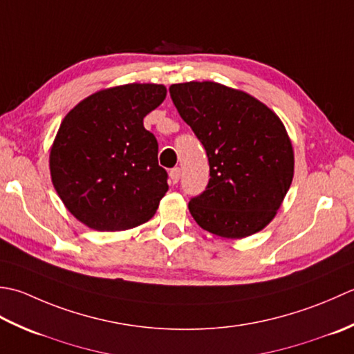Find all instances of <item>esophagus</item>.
<instances>
[{"mask_svg": "<svg viewBox=\"0 0 354 354\" xmlns=\"http://www.w3.org/2000/svg\"><path fill=\"white\" fill-rule=\"evenodd\" d=\"M180 174H182V171H180V168H172V169L169 171L171 182H172V183H177L178 180H180Z\"/></svg>", "mask_w": 354, "mask_h": 354, "instance_id": "1", "label": "esophagus"}]
</instances>
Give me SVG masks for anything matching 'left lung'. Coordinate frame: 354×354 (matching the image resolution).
<instances>
[{
  "mask_svg": "<svg viewBox=\"0 0 354 354\" xmlns=\"http://www.w3.org/2000/svg\"><path fill=\"white\" fill-rule=\"evenodd\" d=\"M169 93L209 160L206 189L187 205L194 220L225 238L264 229L293 178V148L283 122L258 99L217 82L172 84Z\"/></svg>",
  "mask_w": 354,
  "mask_h": 354,
  "instance_id": "8db88e82",
  "label": "left lung"
}]
</instances>
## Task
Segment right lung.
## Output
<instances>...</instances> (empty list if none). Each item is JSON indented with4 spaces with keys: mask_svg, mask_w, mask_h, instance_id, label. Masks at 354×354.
I'll return each instance as SVG.
<instances>
[{
    "mask_svg": "<svg viewBox=\"0 0 354 354\" xmlns=\"http://www.w3.org/2000/svg\"><path fill=\"white\" fill-rule=\"evenodd\" d=\"M165 97V85L127 84L95 93L64 118L50 174L62 203L85 226L125 230L156 214L168 174L143 118Z\"/></svg>",
    "mask_w": 354,
    "mask_h": 354,
    "instance_id": "add662e5",
    "label": "right lung"
}]
</instances>
